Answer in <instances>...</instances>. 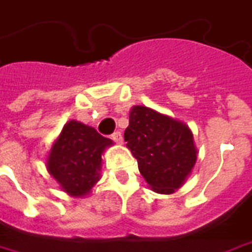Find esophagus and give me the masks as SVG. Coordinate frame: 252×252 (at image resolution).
<instances>
[{"instance_id": "esophagus-1", "label": "esophagus", "mask_w": 252, "mask_h": 252, "mask_svg": "<svg viewBox=\"0 0 252 252\" xmlns=\"http://www.w3.org/2000/svg\"><path fill=\"white\" fill-rule=\"evenodd\" d=\"M112 139L116 142V143H121L123 142V135L120 131H116V132L112 133Z\"/></svg>"}]
</instances>
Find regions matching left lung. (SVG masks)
I'll list each match as a JSON object with an SVG mask.
<instances>
[{"mask_svg": "<svg viewBox=\"0 0 252 252\" xmlns=\"http://www.w3.org/2000/svg\"><path fill=\"white\" fill-rule=\"evenodd\" d=\"M124 139L142 176L157 193L169 194L181 188L197 160L188 126L145 106L132 107Z\"/></svg>", "mask_w": 252, "mask_h": 252, "instance_id": "1", "label": "left lung"}]
</instances>
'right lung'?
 <instances>
[{
  "instance_id": "obj_1",
  "label": "right lung",
  "mask_w": 252,
  "mask_h": 252,
  "mask_svg": "<svg viewBox=\"0 0 252 252\" xmlns=\"http://www.w3.org/2000/svg\"><path fill=\"white\" fill-rule=\"evenodd\" d=\"M113 142L95 128L70 121L48 157V171L71 196H84L99 181L102 153Z\"/></svg>"
}]
</instances>
